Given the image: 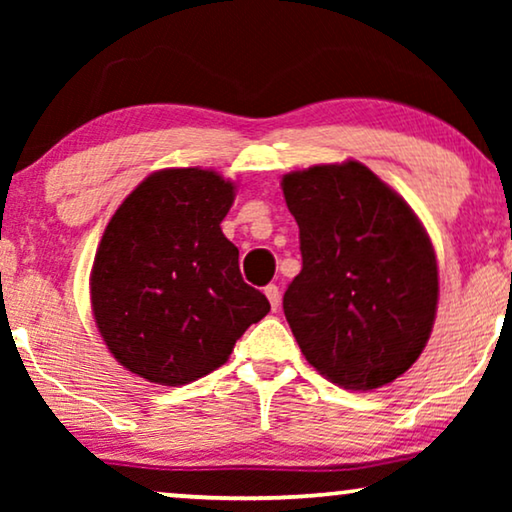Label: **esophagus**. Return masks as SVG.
<instances>
[{
	"label": "esophagus",
	"mask_w": 512,
	"mask_h": 512,
	"mask_svg": "<svg viewBox=\"0 0 512 512\" xmlns=\"http://www.w3.org/2000/svg\"><path fill=\"white\" fill-rule=\"evenodd\" d=\"M265 296H268V300H270L272 312H277L279 310V298H282V293H279V286L277 284L265 286Z\"/></svg>",
	"instance_id": "obj_1"
}]
</instances>
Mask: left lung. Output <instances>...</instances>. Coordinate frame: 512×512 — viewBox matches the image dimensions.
<instances>
[{"mask_svg":"<svg viewBox=\"0 0 512 512\" xmlns=\"http://www.w3.org/2000/svg\"><path fill=\"white\" fill-rule=\"evenodd\" d=\"M303 270L284 314L310 366L342 389L401 377L429 342L436 251L401 195L356 160L284 174Z\"/></svg>","mask_w":512,"mask_h":512,"instance_id":"obj_1","label":"left lung"}]
</instances>
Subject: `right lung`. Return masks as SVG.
I'll return each mask as SVG.
<instances>
[{"mask_svg":"<svg viewBox=\"0 0 512 512\" xmlns=\"http://www.w3.org/2000/svg\"><path fill=\"white\" fill-rule=\"evenodd\" d=\"M235 184L200 167L146 177L111 216L90 272L97 331L144 380L181 387L228 361L270 312L221 233Z\"/></svg>","mask_w":512,"mask_h":512,"instance_id":"obj_1","label":"right lung"}]
</instances>
